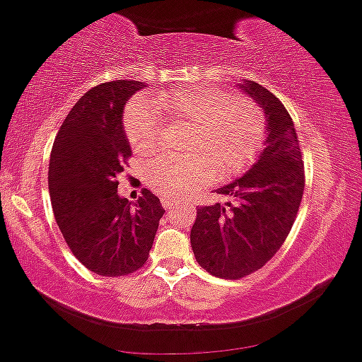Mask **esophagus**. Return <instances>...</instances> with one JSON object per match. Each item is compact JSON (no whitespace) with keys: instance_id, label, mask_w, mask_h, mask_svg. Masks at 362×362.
<instances>
[{"instance_id":"1","label":"esophagus","mask_w":362,"mask_h":362,"mask_svg":"<svg viewBox=\"0 0 362 362\" xmlns=\"http://www.w3.org/2000/svg\"><path fill=\"white\" fill-rule=\"evenodd\" d=\"M162 205H164L165 211H170V209H174V204L170 200H167V198H162Z\"/></svg>"}]
</instances>
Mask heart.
I'll use <instances>...</instances> for the list:
<instances>
[{
    "instance_id": "b5f03b06",
    "label": "heart",
    "mask_w": 362,
    "mask_h": 362,
    "mask_svg": "<svg viewBox=\"0 0 362 362\" xmlns=\"http://www.w3.org/2000/svg\"><path fill=\"white\" fill-rule=\"evenodd\" d=\"M189 122L186 157H158L150 165L151 186L180 200L212 181L214 174L233 176L254 164L266 141V115L254 100L233 96L219 88H182L153 93L150 102L136 98L124 114V131L139 155L160 145L158 112Z\"/></svg>"
}]
</instances>
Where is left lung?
Returning <instances> with one entry per match:
<instances>
[{
	"mask_svg": "<svg viewBox=\"0 0 362 362\" xmlns=\"http://www.w3.org/2000/svg\"><path fill=\"white\" fill-rule=\"evenodd\" d=\"M238 86L266 114L264 150L242 177L216 189L231 200L198 209L189 233L198 264L223 279L254 273L281 248L305 186L297 131L286 108L255 81Z\"/></svg>",
	"mask_w": 362,
	"mask_h": 362,
	"instance_id": "left-lung-1",
	"label": "left lung"
}]
</instances>
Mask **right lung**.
<instances>
[{
  "mask_svg": "<svg viewBox=\"0 0 362 362\" xmlns=\"http://www.w3.org/2000/svg\"><path fill=\"white\" fill-rule=\"evenodd\" d=\"M143 88L120 79L89 89L65 117L49 157L58 228L77 260L100 276H126L145 266L165 212L150 189L134 204L117 193L115 177L133 153L124 105Z\"/></svg>",
  "mask_w": 362,
  "mask_h": 362,
  "instance_id": "1",
  "label": "right lung"
}]
</instances>
